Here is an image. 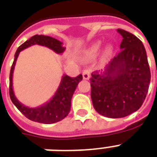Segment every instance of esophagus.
I'll use <instances>...</instances> for the list:
<instances>
[{
  "label": "esophagus",
  "instance_id": "1",
  "mask_svg": "<svg viewBox=\"0 0 157 157\" xmlns=\"http://www.w3.org/2000/svg\"><path fill=\"white\" fill-rule=\"evenodd\" d=\"M82 75H83V78L85 79V80H89V79L90 78V70H84L83 73H82Z\"/></svg>",
  "mask_w": 157,
  "mask_h": 157
}]
</instances>
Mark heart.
I'll use <instances>...</instances> for the list:
<instances>
[{
  "mask_svg": "<svg viewBox=\"0 0 157 157\" xmlns=\"http://www.w3.org/2000/svg\"><path fill=\"white\" fill-rule=\"evenodd\" d=\"M102 45H103V42H102L101 40H95V41H94V42L92 43L85 51H84V55L86 57V59H94V58H95V57L97 56V54H98V52L100 51ZM112 49V45H106V47H105L104 50L105 53H107H107L111 52Z\"/></svg>",
  "mask_w": 157,
  "mask_h": 157,
  "instance_id": "b5f03b06",
  "label": "heart"
}]
</instances>
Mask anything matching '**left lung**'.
<instances>
[{
    "label": "left lung",
    "instance_id": "1",
    "mask_svg": "<svg viewBox=\"0 0 157 157\" xmlns=\"http://www.w3.org/2000/svg\"><path fill=\"white\" fill-rule=\"evenodd\" d=\"M121 35V51L103 71L91 74V99L96 112L109 118H121L141 107L148 91L151 71L143 42L132 33Z\"/></svg>",
    "mask_w": 157,
    "mask_h": 157
}]
</instances>
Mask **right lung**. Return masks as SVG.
Here are the masks:
<instances>
[{
	"label": "right lung",
	"instance_id": "1",
	"mask_svg": "<svg viewBox=\"0 0 157 157\" xmlns=\"http://www.w3.org/2000/svg\"><path fill=\"white\" fill-rule=\"evenodd\" d=\"M63 43L55 38L44 35H35L22 44L14 54V60L10 74V96L12 103L28 119L43 124H53L60 121L68 115L71 109V101L75 90L82 80V75L76 77L63 75L59 88L50 101L37 107H26L17 99L13 90V72L19 53L26 48L33 45L48 47L57 54H62L65 50Z\"/></svg>",
	"mask_w": 157,
	"mask_h": 157
}]
</instances>
